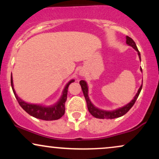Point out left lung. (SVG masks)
I'll return each instance as SVG.
<instances>
[{"mask_svg": "<svg viewBox=\"0 0 159 159\" xmlns=\"http://www.w3.org/2000/svg\"><path fill=\"white\" fill-rule=\"evenodd\" d=\"M126 43L130 46H132V48H134L137 52H138V55H139V57L140 59V54L138 51V48H137V45L135 44V43L134 42L132 38H130L129 36H126ZM142 70V69H141ZM80 85H81L82 91H83L84 96L86 102H87V108H88L89 112L94 117L96 118H98V119H114V118H117L120 117V116H123L124 114H125L126 113L132 108V107L134 105V104L135 103L137 98H138V96H139L140 91H141L142 89V85L140 86L139 90H138V93L135 95L134 98L132 100L131 102H129L128 105H125V106L120 107V108L116 109V110L112 111H103V110H100V109L97 108L91 103L90 100L89 99L88 97V88H87V84L86 83V81L81 80L80 81Z\"/></svg>", "mask_w": 159, "mask_h": 159, "instance_id": "left-lung-1", "label": "left lung"}]
</instances>
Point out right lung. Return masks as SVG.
<instances>
[{
  "label": "right lung",
  "mask_w": 159,
  "mask_h": 159,
  "mask_svg": "<svg viewBox=\"0 0 159 159\" xmlns=\"http://www.w3.org/2000/svg\"><path fill=\"white\" fill-rule=\"evenodd\" d=\"M74 81V80H71L65 87L64 90L63 92L61 99L59 100L57 103L54 105L50 107H44L41 105H33V104L26 103L25 102L22 101L17 94L16 93L15 90L13 88V83H12V78L11 76V86H12V91L15 95L18 102L22 108L25 110L27 114L34 117L37 119L43 120H56L60 119L63 116L65 113V102L67 98V92H68V87L71 83Z\"/></svg>",
  "instance_id": "1"
}]
</instances>
